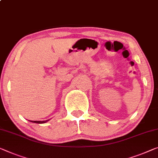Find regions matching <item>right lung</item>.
<instances>
[{
    "label": "right lung",
    "instance_id": "obj_1",
    "mask_svg": "<svg viewBox=\"0 0 158 158\" xmlns=\"http://www.w3.org/2000/svg\"><path fill=\"white\" fill-rule=\"evenodd\" d=\"M48 121H49V119L46 120V121H30L33 123H44L46 122H47Z\"/></svg>",
    "mask_w": 158,
    "mask_h": 158
}]
</instances>
